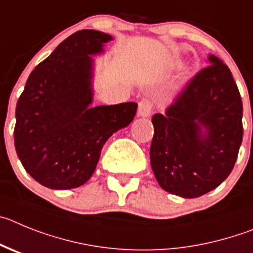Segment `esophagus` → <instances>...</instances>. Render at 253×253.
<instances>
[{
  "mask_svg": "<svg viewBox=\"0 0 253 253\" xmlns=\"http://www.w3.org/2000/svg\"><path fill=\"white\" fill-rule=\"evenodd\" d=\"M138 116H142V117H146L152 113V102L147 98H143L138 102V110H137Z\"/></svg>",
  "mask_w": 253,
  "mask_h": 253,
  "instance_id": "esophagus-1",
  "label": "esophagus"
}]
</instances>
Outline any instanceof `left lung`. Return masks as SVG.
<instances>
[{
	"label": "left lung",
	"mask_w": 253,
	"mask_h": 253,
	"mask_svg": "<svg viewBox=\"0 0 253 253\" xmlns=\"http://www.w3.org/2000/svg\"><path fill=\"white\" fill-rule=\"evenodd\" d=\"M165 113L152 116L150 160L161 188L183 198L211 192L231 174L242 143V99L229 68L214 55Z\"/></svg>",
	"instance_id": "8db88e82"
}]
</instances>
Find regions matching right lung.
<instances>
[{
    "mask_svg": "<svg viewBox=\"0 0 253 253\" xmlns=\"http://www.w3.org/2000/svg\"><path fill=\"white\" fill-rule=\"evenodd\" d=\"M111 40L101 31H77L27 78L16 106L15 147L25 170L46 188L87 183L106 141L135 117V102L90 107V55Z\"/></svg>",
    "mask_w": 253,
    "mask_h": 253,
    "instance_id": "1",
    "label": "right lung"
}]
</instances>
